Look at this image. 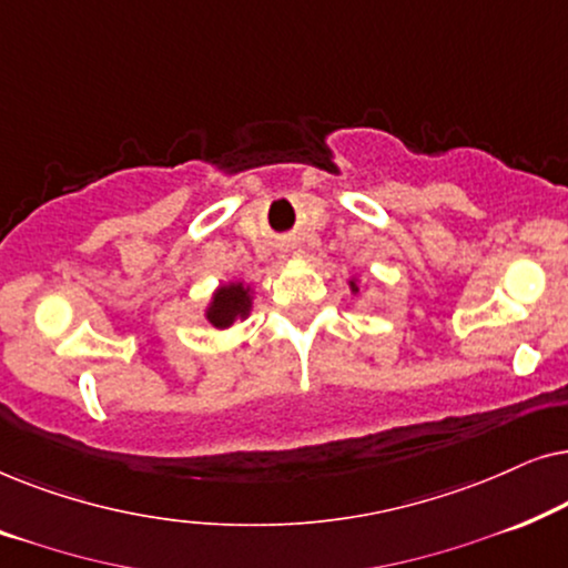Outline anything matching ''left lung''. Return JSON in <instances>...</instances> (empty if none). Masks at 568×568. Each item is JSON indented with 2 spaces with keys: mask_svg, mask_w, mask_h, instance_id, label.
I'll return each mask as SVG.
<instances>
[{
  "mask_svg": "<svg viewBox=\"0 0 568 568\" xmlns=\"http://www.w3.org/2000/svg\"><path fill=\"white\" fill-rule=\"evenodd\" d=\"M348 290H352V297H356V294H359L362 292V286H359V276H352V278H348Z\"/></svg>",
  "mask_w": 568,
  "mask_h": 568,
  "instance_id": "1",
  "label": "left lung"
}]
</instances>
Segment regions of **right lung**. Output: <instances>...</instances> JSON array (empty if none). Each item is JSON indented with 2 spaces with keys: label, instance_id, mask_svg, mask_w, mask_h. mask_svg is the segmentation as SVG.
Here are the masks:
<instances>
[{
  "label": "right lung",
  "instance_id": "right-lung-1",
  "mask_svg": "<svg viewBox=\"0 0 568 568\" xmlns=\"http://www.w3.org/2000/svg\"><path fill=\"white\" fill-rule=\"evenodd\" d=\"M253 284L245 282H227L220 284L209 297L204 307V321L214 328H230L232 323L247 321V315L253 313Z\"/></svg>",
  "mask_w": 568,
  "mask_h": 568
}]
</instances>
